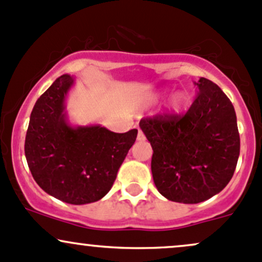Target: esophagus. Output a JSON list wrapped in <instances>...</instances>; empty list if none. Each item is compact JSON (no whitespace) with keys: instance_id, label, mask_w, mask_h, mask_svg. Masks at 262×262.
<instances>
[{"instance_id":"1","label":"esophagus","mask_w":262,"mask_h":262,"mask_svg":"<svg viewBox=\"0 0 262 262\" xmlns=\"http://www.w3.org/2000/svg\"><path fill=\"white\" fill-rule=\"evenodd\" d=\"M137 139H138V140H144V139H145L144 134H143V132L140 130V129H139V130H138V137H137Z\"/></svg>"}]
</instances>
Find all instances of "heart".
Masks as SVG:
<instances>
[{
    "instance_id": "1",
    "label": "heart",
    "mask_w": 262,
    "mask_h": 262,
    "mask_svg": "<svg viewBox=\"0 0 262 262\" xmlns=\"http://www.w3.org/2000/svg\"><path fill=\"white\" fill-rule=\"evenodd\" d=\"M180 104H182V97H180V94H174V96H171L170 107L173 109H178L180 107Z\"/></svg>"
}]
</instances>
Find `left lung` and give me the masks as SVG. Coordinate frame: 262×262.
<instances>
[{"mask_svg":"<svg viewBox=\"0 0 262 262\" xmlns=\"http://www.w3.org/2000/svg\"><path fill=\"white\" fill-rule=\"evenodd\" d=\"M184 116L160 114L139 123L153 148L151 174L168 200L198 204L228 185L240 154L234 105L219 85L201 78Z\"/></svg>","mask_w":262,"mask_h":262,"instance_id":"left-lung-1","label":"left lung"}]
</instances>
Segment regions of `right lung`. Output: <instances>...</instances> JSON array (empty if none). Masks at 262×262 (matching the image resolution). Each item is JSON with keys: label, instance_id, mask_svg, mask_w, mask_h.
<instances>
[{"label": "right lung", "instance_id": "1", "mask_svg": "<svg viewBox=\"0 0 262 262\" xmlns=\"http://www.w3.org/2000/svg\"><path fill=\"white\" fill-rule=\"evenodd\" d=\"M73 84V77L63 74L37 99L25 154L43 190L64 203L83 205L111 190L138 130L114 133L99 124L71 125L66 98Z\"/></svg>", "mask_w": 262, "mask_h": 262}]
</instances>
